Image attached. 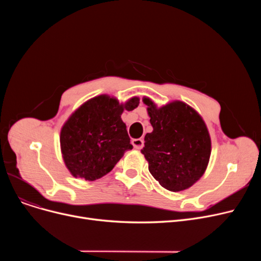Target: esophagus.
<instances>
[{
    "instance_id": "1",
    "label": "esophagus",
    "mask_w": 261,
    "mask_h": 261,
    "mask_svg": "<svg viewBox=\"0 0 261 261\" xmlns=\"http://www.w3.org/2000/svg\"><path fill=\"white\" fill-rule=\"evenodd\" d=\"M131 143L135 149H142L144 147V140L142 139H133Z\"/></svg>"
}]
</instances>
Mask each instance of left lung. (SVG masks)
Masks as SVG:
<instances>
[{
	"label": "left lung",
	"instance_id": "left-lung-1",
	"mask_svg": "<svg viewBox=\"0 0 261 261\" xmlns=\"http://www.w3.org/2000/svg\"><path fill=\"white\" fill-rule=\"evenodd\" d=\"M152 132L145 135L141 150L148 169L162 187L182 191L198 182L207 168L211 135L198 111L181 100L162 107L149 97H143Z\"/></svg>",
	"mask_w": 261,
	"mask_h": 261
}]
</instances>
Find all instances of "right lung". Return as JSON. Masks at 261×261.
Here are the masks:
<instances>
[{"label":"right lung","instance_id":"1","mask_svg":"<svg viewBox=\"0 0 261 261\" xmlns=\"http://www.w3.org/2000/svg\"><path fill=\"white\" fill-rule=\"evenodd\" d=\"M139 103L138 96L119 102L114 96L102 94L87 100L70 115L60 131V149L73 176L87 181L100 179L133 148L121 114Z\"/></svg>","mask_w":261,"mask_h":261}]
</instances>
